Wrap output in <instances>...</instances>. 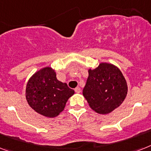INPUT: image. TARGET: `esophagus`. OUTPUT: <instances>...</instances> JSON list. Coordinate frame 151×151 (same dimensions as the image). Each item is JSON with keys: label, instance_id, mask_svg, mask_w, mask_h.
<instances>
[{"label": "esophagus", "instance_id": "esophagus-1", "mask_svg": "<svg viewBox=\"0 0 151 151\" xmlns=\"http://www.w3.org/2000/svg\"><path fill=\"white\" fill-rule=\"evenodd\" d=\"M74 91H75L76 93H80L81 92V88H80L79 87H77V88L74 89Z\"/></svg>", "mask_w": 151, "mask_h": 151}]
</instances>
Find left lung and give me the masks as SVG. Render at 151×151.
Segmentation results:
<instances>
[{
	"label": "left lung",
	"mask_w": 151,
	"mask_h": 151,
	"mask_svg": "<svg viewBox=\"0 0 151 151\" xmlns=\"http://www.w3.org/2000/svg\"><path fill=\"white\" fill-rule=\"evenodd\" d=\"M128 91L127 81L118 67L109 63H99L88 69L83 95L92 110L106 115L120 106Z\"/></svg>",
	"instance_id": "1"
}]
</instances>
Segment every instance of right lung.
Wrapping results in <instances>:
<instances>
[{"mask_svg":"<svg viewBox=\"0 0 151 151\" xmlns=\"http://www.w3.org/2000/svg\"><path fill=\"white\" fill-rule=\"evenodd\" d=\"M73 94L74 91L66 83L57 80L55 70L51 67H43L32 74L25 89L29 106L47 118L59 116Z\"/></svg>","mask_w":151,"mask_h":151,"instance_id":"right-lung-1","label":"right lung"}]
</instances>
